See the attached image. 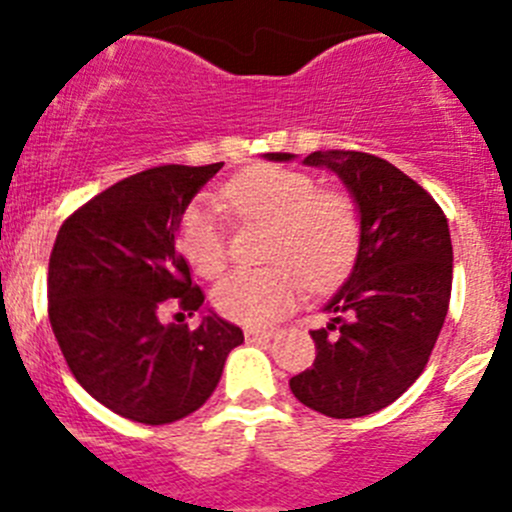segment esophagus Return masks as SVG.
Masks as SVG:
<instances>
[{
    "instance_id": "1",
    "label": "esophagus",
    "mask_w": 512,
    "mask_h": 512,
    "mask_svg": "<svg viewBox=\"0 0 512 512\" xmlns=\"http://www.w3.org/2000/svg\"><path fill=\"white\" fill-rule=\"evenodd\" d=\"M245 339L250 344H267L272 339V332H267V329H245Z\"/></svg>"
}]
</instances>
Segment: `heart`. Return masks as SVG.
I'll use <instances>...</instances> for the list:
<instances>
[{
    "label": "heart",
    "instance_id": "heart-1",
    "mask_svg": "<svg viewBox=\"0 0 512 512\" xmlns=\"http://www.w3.org/2000/svg\"><path fill=\"white\" fill-rule=\"evenodd\" d=\"M215 203L237 223L265 225L262 270H240L213 292L225 319L265 327L287 314L299 292L347 275L361 242L359 203L349 190L319 188L317 178L285 165H260L220 188ZM178 250L195 275L215 280L227 267V237L218 210L195 200L178 218Z\"/></svg>",
    "mask_w": 512,
    "mask_h": 512
}]
</instances>
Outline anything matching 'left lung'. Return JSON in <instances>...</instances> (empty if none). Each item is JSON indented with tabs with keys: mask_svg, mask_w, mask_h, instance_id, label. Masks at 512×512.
<instances>
[{
	"mask_svg": "<svg viewBox=\"0 0 512 512\" xmlns=\"http://www.w3.org/2000/svg\"><path fill=\"white\" fill-rule=\"evenodd\" d=\"M289 160V153H267ZM307 165L339 173L361 213L356 265L327 304L332 322L312 329V369L289 379L309 409L369 416L421 376L446 322L453 247L441 205L389 160L361 151H317Z\"/></svg>",
	"mask_w": 512,
	"mask_h": 512,
	"instance_id": "1",
	"label": "left lung"
}]
</instances>
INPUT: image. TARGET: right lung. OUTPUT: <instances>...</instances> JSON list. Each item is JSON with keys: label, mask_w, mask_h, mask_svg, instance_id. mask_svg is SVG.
I'll return each mask as SVG.
<instances>
[{"label": "right lung", "mask_w": 512, "mask_h": 512, "mask_svg": "<svg viewBox=\"0 0 512 512\" xmlns=\"http://www.w3.org/2000/svg\"><path fill=\"white\" fill-rule=\"evenodd\" d=\"M223 163L158 165L76 208L49 257V322L74 379L113 414L180 421L218 386L242 329L210 314L195 329L160 309L198 312L205 294L175 250L178 218Z\"/></svg>", "instance_id": "1"}]
</instances>
